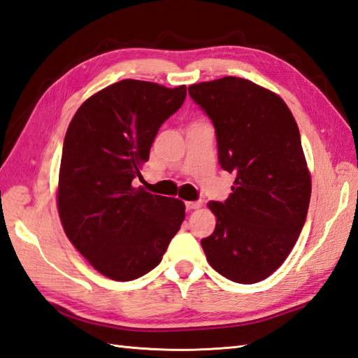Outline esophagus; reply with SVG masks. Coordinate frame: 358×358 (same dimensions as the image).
Listing matches in <instances>:
<instances>
[{"mask_svg":"<svg viewBox=\"0 0 358 358\" xmlns=\"http://www.w3.org/2000/svg\"><path fill=\"white\" fill-rule=\"evenodd\" d=\"M203 206V201L201 199H196V201H187L186 203V209L187 210H195V209H199V207Z\"/></svg>","mask_w":358,"mask_h":358,"instance_id":"1","label":"esophagus"}]
</instances>
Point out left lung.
<instances>
[{
    "mask_svg": "<svg viewBox=\"0 0 358 358\" xmlns=\"http://www.w3.org/2000/svg\"><path fill=\"white\" fill-rule=\"evenodd\" d=\"M189 94L213 123L221 168L236 177L226 201L207 204L217 226L203 250L224 278L255 284L284 264L308 213L311 177L297 123L278 94L247 79L201 82Z\"/></svg>",
    "mask_w": 358,
    "mask_h": 358,
    "instance_id": "left-lung-1",
    "label": "left lung"
}]
</instances>
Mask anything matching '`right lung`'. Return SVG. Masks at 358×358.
Returning <instances> with one entry per match:
<instances>
[{"label": "right lung", "instance_id": "1", "mask_svg": "<svg viewBox=\"0 0 358 358\" xmlns=\"http://www.w3.org/2000/svg\"><path fill=\"white\" fill-rule=\"evenodd\" d=\"M186 85L124 79L80 105L66 129L57 186L65 235L113 280L160 264L185 221V203L132 187L162 124L180 110Z\"/></svg>", "mask_w": 358, "mask_h": 358}]
</instances>
